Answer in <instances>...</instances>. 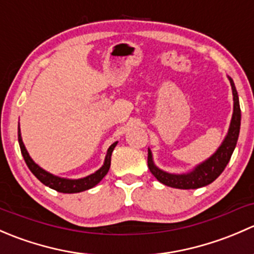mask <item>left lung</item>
Here are the masks:
<instances>
[{
    "label": "left lung",
    "instance_id": "1",
    "mask_svg": "<svg viewBox=\"0 0 254 254\" xmlns=\"http://www.w3.org/2000/svg\"><path fill=\"white\" fill-rule=\"evenodd\" d=\"M227 78L231 84L232 97H234V112H232L229 130H227V134L222 140L221 145L205 161L198 163L191 170L184 173H171L157 167L155 161H153L152 151L148 147V168L158 182H161L165 186L177 189H196L212 183L225 170L232 153H234L235 147H236L241 127V108L236 87H235L234 79L230 76H227Z\"/></svg>",
    "mask_w": 254,
    "mask_h": 254
}]
</instances>
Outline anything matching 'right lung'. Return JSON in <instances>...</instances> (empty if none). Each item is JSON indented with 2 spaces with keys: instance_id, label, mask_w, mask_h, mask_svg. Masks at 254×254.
Segmentation results:
<instances>
[{
  "instance_id": "obj_1",
  "label": "right lung",
  "mask_w": 254,
  "mask_h": 254,
  "mask_svg": "<svg viewBox=\"0 0 254 254\" xmlns=\"http://www.w3.org/2000/svg\"><path fill=\"white\" fill-rule=\"evenodd\" d=\"M18 142H19L20 152H22L23 158H24L25 163H27L28 168L30 170V172L33 173L40 182H42L44 186L49 187V188L54 189L56 191H60V193H79V191L88 190V189L96 187L102 179L104 178V176L108 173L109 167H111V157L113 150L117 146L118 141L112 143L109 146L108 151H107L106 158H104V162L102 165V167L99 170H97L94 173H91V175L82 177V178H65V177H59L53 175V173L48 172L44 168L40 167L39 165L34 162L32 157H30L29 152L25 148L24 142H23L22 134H20V127H18Z\"/></svg>"
}]
</instances>
